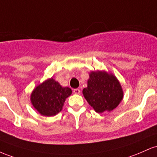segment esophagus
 Returning <instances> with one entry per match:
<instances>
[{"mask_svg":"<svg viewBox=\"0 0 157 157\" xmlns=\"http://www.w3.org/2000/svg\"><path fill=\"white\" fill-rule=\"evenodd\" d=\"M73 93H75V94H79V93H81V90L79 89H78V88H77V89H74L73 90Z\"/></svg>","mask_w":157,"mask_h":157,"instance_id":"obj_1","label":"esophagus"}]
</instances>
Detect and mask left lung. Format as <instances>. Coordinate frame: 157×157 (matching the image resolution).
Listing matches in <instances>:
<instances>
[{"label":"left lung","mask_w":157,"mask_h":157,"mask_svg":"<svg viewBox=\"0 0 157 157\" xmlns=\"http://www.w3.org/2000/svg\"><path fill=\"white\" fill-rule=\"evenodd\" d=\"M83 94L89 105L99 113L111 111L123 98L122 89L117 78L102 71L90 73L87 87L83 90Z\"/></svg>","instance_id":"obj_1"}]
</instances>
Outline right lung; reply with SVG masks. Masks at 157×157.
Segmentation results:
<instances>
[{"mask_svg": "<svg viewBox=\"0 0 157 157\" xmlns=\"http://www.w3.org/2000/svg\"><path fill=\"white\" fill-rule=\"evenodd\" d=\"M71 93L70 88L62 87L59 82L50 78L33 90L31 102L41 115L52 117L62 110L65 99Z\"/></svg>", "mask_w": 157, "mask_h": 157, "instance_id": "obj_1", "label": "right lung"}]
</instances>
